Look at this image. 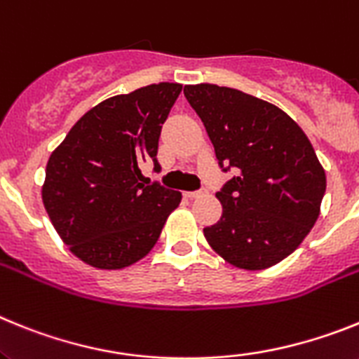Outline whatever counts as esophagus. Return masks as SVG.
<instances>
[{
    "mask_svg": "<svg viewBox=\"0 0 359 359\" xmlns=\"http://www.w3.org/2000/svg\"><path fill=\"white\" fill-rule=\"evenodd\" d=\"M205 193H208V191H205V189H197V191H188V193H186V197H188V198H201V197H204Z\"/></svg>",
    "mask_w": 359,
    "mask_h": 359,
    "instance_id": "34e87169",
    "label": "esophagus"
}]
</instances>
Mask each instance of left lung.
<instances>
[{"label":"left lung","mask_w":359,"mask_h":359,"mask_svg":"<svg viewBox=\"0 0 359 359\" xmlns=\"http://www.w3.org/2000/svg\"><path fill=\"white\" fill-rule=\"evenodd\" d=\"M224 171L222 217L204 227L208 244L231 266L260 271L282 262L309 235L325 195V171L298 124L278 106L235 88L188 85Z\"/></svg>","instance_id":"8db88e82"}]
</instances>
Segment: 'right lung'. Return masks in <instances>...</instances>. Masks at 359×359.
Here are the masks:
<instances>
[{"label": "right lung", "mask_w": 359, "mask_h": 359, "mask_svg": "<svg viewBox=\"0 0 359 359\" xmlns=\"http://www.w3.org/2000/svg\"><path fill=\"white\" fill-rule=\"evenodd\" d=\"M182 85L158 83L106 99L77 121L46 164L41 197L50 222L79 260L123 269L151 251L180 191L142 184L158 168V137Z\"/></svg>", "instance_id": "1"}]
</instances>
